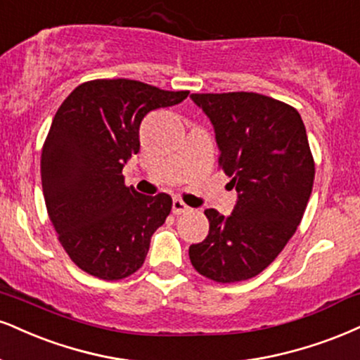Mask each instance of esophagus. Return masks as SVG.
<instances>
[{"instance_id": "esophagus-1", "label": "esophagus", "mask_w": 360, "mask_h": 360, "mask_svg": "<svg viewBox=\"0 0 360 360\" xmlns=\"http://www.w3.org/2000/svg\"><path fill=\"white\" fill-rule=\"evenodd\" d=\"M188 211H191V207L186 205L183 199H179V198L172 199V213L183 214V213H188Z\"/></svg>"}]
</instances>
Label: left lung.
Wrapping results in <instances>:
<instances>
[{"label":"left lung","instance_id":"8db88e82","mask_svg":"<svg viewBox=\"0 0 360 360\" xmlns=\"http://www.w3.org/2000/svg\"><path fill=\"white\" fill-rule=\"evenodd\" d=\"M207 115L219 167L238 199L231 214L206 210L210 233L189 246L193 266L218 283L262 274L297 231L315 177L304 120L293 107L255 92L193 94Z\"/></svg>","mask_w":360,"mask_h":360}]
</instances>
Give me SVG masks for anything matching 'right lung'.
<instances>
[{
	"instance_id": "add662e5",
	"label": "right lung",
	"mask_w": 360,
	"mask_h": 360,
	"mask_svg": "<svg viewBox=\"0 0 360 360\" xmlns=\"http://www.w3.org/2000/svg\"><path fill=\"white\" fill-rule=\"evenodd\" d=\"M188 95L137 80H92L56 110L41 153L43 196L60 243L89 275L120 280L144 263L172 199L127 188L122 169L139 153L142 119Z\"/></svg>"
}]
</instances>
